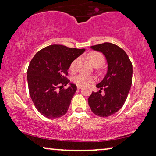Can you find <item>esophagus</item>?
Listing matches in <instances>:
<instances>
[{
    "mask_svg": "<svg viewBox=\"0 0 156 156\" xmlns=\"http://www.w3.org/2000/svg\"><path fill=\"white\" fill-rule=\"evenodd\" d=\"M77 88H78V90H80V89H81V88H82V86H77Z\"/></svg>",
    "mask_w": 156,
    "mask_h": 156,
    "instance_id": "esophagus-1",
    "label": "esophagus"
}]
</instances>
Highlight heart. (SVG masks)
Masks as SVG:
<instances>
[{
    "label": "heart",
    "instance_id": "1",
    "mask_svg": "<svg viewBox=\"0 0 156 156\" xmlns=\"http://www.w3.org/2000/svg\"><path fill=\"white\" fill-rule=\"evenodd\" d=\"M88 58L89 61H90V63H92L93 66H95V67H101V66H102L103 65V63H104L105 62V58L103 56V55L98 53V52H90V53H89L88 54ZM78 62V58H76L70 63V71H76ZM94 77L83 73H80L77 75V76L74 77L73 79L75 83L80 86H88L90 85V83L94 81Z\"/></svg>",
    "mask_w": 156,
    "mask_h": 156
}]
</instances>
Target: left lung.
Instances as JSON below:
<instances>
[{
	"instance_id": "1",
	"label": "left lung",
	"mask_w": 156,
	"mask_h": 156,
	"mask_svg": "<svg viewBox=\"0 0 156 156\" xmlns=\"http://www.w3.org/2000/svg\"><path fill=\"white\" fill-rule=\"evenodd\" d=\"M90 48L105 55L108 71L102 81L96 85L98 92H93L89 96L88 104L95 115L108 117L119 111L126 102L132 84L133 66L126 52L113 43H104Z\"/></svg>"
}]
</instances>
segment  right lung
I'll list each match as a JSON object with an SVG mask.
<instances>
[{
	"label": "right lung",
	"instance_id": "add662e5",
	"mask_svg": "<svg viewBox=\"0 0 156 156\" xmlns=\"http://www.w3.org/2000/svg\"><path fill=\"white\" fill-rule=\"evenodd\" d=\"M86 49L51 45L39 51L31 60L27 71L28 90L39 113L57 118L67 113L77 87L66 78L70 63Z\"/></svg>",
	"mask_w": 156,
	"mask_h": 156
}]
</instances>
